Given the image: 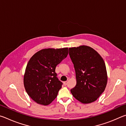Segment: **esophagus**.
<instances>
[{"label":"esophagus","instance_id":"esophagus-1","mask_svg":"<svg viewBox=\"0 0 126 126\" xmlns=\"http://www.w3.org/2000/svg\"><path fill=\"white\" fill-rule=\"evenodd\" d=\"M63 83H64V84L65 85H65H67V81H65V82H64Z\"/></svg>","mask_w":126,"mask_h":126}]
</instances>
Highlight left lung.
<instances>
[{"label": "left lung", "instance_id": "1", "mask_svg": "<svg viewBox=\"0 0 126 126\" xmlns=\"http://www.w3.org/2000/svg\"><path fill=\"white\" fill-rule=\"evenodd\" d=\"M76 71L77 83L71 92L81 103L96 101L105 90L108 77L104 60L97 51L87 46L69 48Z\"/></svg>", "mask_w": 126, "mask_h": 126}]
</instances>
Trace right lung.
Listing matches in <instances>:
<instances>
[{
    "instance_id": "1",
    "label": "right lung",
    "mask_w": 126,
    "mask_h": 126,
    "mask_svg": "<svg viewBox=\"0 0 126 126\" xmlns=\"http://www.w3.org/2000/svg\"><path fill=\"white\" fill-rule=\"evenodd\" d=\"M68 54V48H46L29 59L23 82L28 94L36 103L47 106L57 97L62 83L57 77L55 67Z\"/></svg>"
}]
</instances>
